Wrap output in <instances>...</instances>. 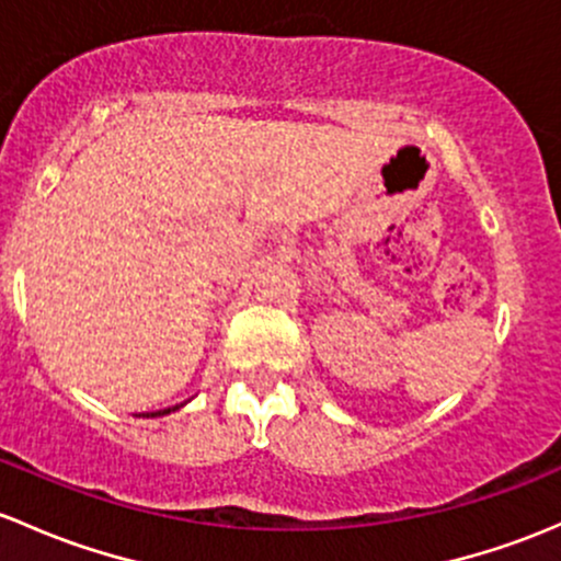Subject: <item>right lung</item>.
<instances>
[{
  "mask_svg": "<svg viewBox=\"0 0 561 561\" xmlns=\"http://www.w3.org/2000/svg\"><path fill=\"white\" fill-rule=\"evenodd\" d=\"M174 409H176V405H174ZM174 409H167V411H156V414H152V416H161V414H169V411H174Z\"/></svg>",
  "mask_w": 561,
  "mask_h": 561,
  "instance_id": "obj_1",
  "label": "right lung"
}]
</instances>
